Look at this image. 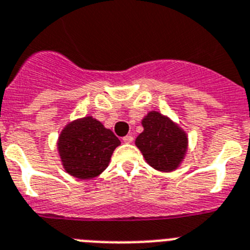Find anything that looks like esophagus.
Returning <instances> with one entry per match:
<instances>
[{
	"instance_id": "1",
	"label": "esophagus",
	"mask_w": 250,
	"mask_h": 250,
	"mask_svg": "<svg viewBox=\"0 0 250 250\" xmlns=\"http://www.w3.org/2000/svg\"><path fill=\"white\" fill-rule=\"evenodd\" d=\"M133 140H134L133 135H126V136H124V138H123V142L126 143V144H130V143H133Z\"/></svg>"
}]
</instances>
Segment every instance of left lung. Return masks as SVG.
Masks as SVG:
<instances>
[{"instance_id":"8db88e82","label":"left lung","mask_w":250,"mask_h":250,"mask_svg":"<svg viewBox=\"0 0 250 250\" xmlns=\"http://www.w3.org/2000/svg\"><path fill=\"white\" fill-rule=\"evenodd\" d=\"M144 131L135 140L146 161L162 172L180 166L187 150V136L176 124L157 111L143 119Z\"/></svg>"}]
</instances>
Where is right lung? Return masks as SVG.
Listing matches in <instances>:
<instances>
[{
    "label": "right lung",
    "instance_id": "right-lung-1",
    "mask_svg": "<svg viewBox=\"0 0 250 250\" xmlns=\"http://www.w3.org/2000/svg\"><path fill=\"white\" fill-rule=\"evenodd\" d=\"M117 146H120L119 138L91 116L68 124L58 142L64 168L81 180L102 173Z\"/></svg>",
    "mask_w": 250,
    "mask_h": 250
}]
</instances>
